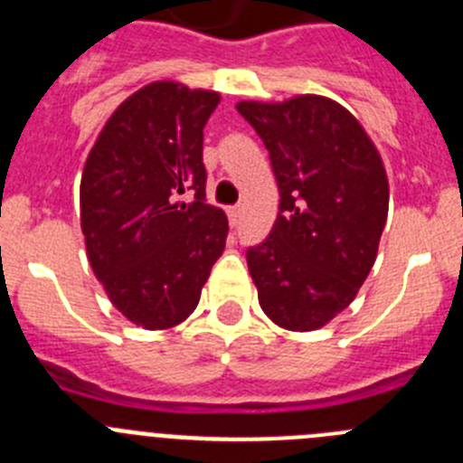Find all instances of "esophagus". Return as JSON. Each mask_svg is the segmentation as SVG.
I'll list each match as a JSON object with an SVG mask.
<instances>
[{
    "instance_id": "obj_1",
    "label": "esophagus",
    "mask_w": 463,
    "mask_h": 463,
    "mask_svg": "<svg viewBox=\"0 0 463 463\" xmlns=\"http://www.w3.org/2000/svg\"><path fill=\"white\" fill-rule=\"evenodd\" d=\"M227 215H229V222L236 224V222H239V218H241V206H229Z\"/></svg>"
}]
</instances>
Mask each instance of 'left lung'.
<instances>
[{"label": "left lung", "instance_id": "8db88e82", "mask_svg": "<svg viewBox=\"0 0 463 463\" xmlns=\"http://www.w3.org/2000/svg\"><path fill=\"white\" fill-rule=\"evenodd\" d=\"M279 188L270 236L248 250L260 305L294 333L324 328L370 275L388 218V174L372 137L337 100L300 93L241 100Z\"/></svg>", "mask_w": 463, "mask_h": 463}]
</instances>
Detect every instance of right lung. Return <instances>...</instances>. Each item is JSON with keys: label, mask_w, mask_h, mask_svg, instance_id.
Segmentation results:
<instances>
[{"label": "right lung", "mask_w": 463, "mask_h": 463, "mask_svg": "<svg viewBox=\"0 0 463 463\" xmlns=\"http://www.w3.org/2000/svg\"><path fill=\"white\" fill-rule=\"evenodd\" d=\"M211 89L156 80L105 121L80 181V224L93 275L109 303L146 330L194 312L227 241V215L206 203L203 126ZM193 192L190 204L176 203Z\"/></svg>", "instance_id": "add662e5"}]
</instances>
